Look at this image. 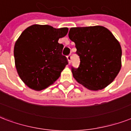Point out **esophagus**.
<instances>
[{"instance_id":"1","label":"esophagus","mask_w":131,"mask_h":131,"mask_svg":"<svg viewBox=\"0 0 131 131\" xmlns=\"http://www.w3.org/2000/svg\"><path fill=\"white\" fill-rule=\"evenodd\" d=\"M68 61L69 63H70L71 62V60H72V54H70L69 55H68Z\"/></svg>"}]
</instances>
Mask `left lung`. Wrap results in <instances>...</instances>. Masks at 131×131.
Masks as SVG:
<instances>
[{"label": "left lung", "mask_w": 131, "mask_h": 131, "mask_svg": "<svg viewBox=\"0 0 131 131\" xmlns=\"http://www.w3.org/2000/svg\"><path fill=\"white\" fill-rule=\"evenodd\" d=\"M68 36L80 58L77 68L71 67L74 78L90 90L109 85L120 70L122 57L120 44L111 31L102 26L75 27Z\"/></svg>", "instance_id": "left-lung-1"}]
</instances>
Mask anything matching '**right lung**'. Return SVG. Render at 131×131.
Here are the masks:
<instances>
[{
    "instance_id": "1",
    "label": "right lung",
    "mask_w": 131,
    "mask_h": 131,
    "mask_svg": "<svg viewBox=\"0 0 131 131\" xmlns=\"http://www.w3.org/2000/svg\"><path fill=\"white\" fill-rule=\"evenodd\" d=\"M68 32L66 27L34 24L20 35L14 46V59L18 74L28 87L43 90L60 77L68 61L58 40Z\"/></svg>"
}]
</instances>
